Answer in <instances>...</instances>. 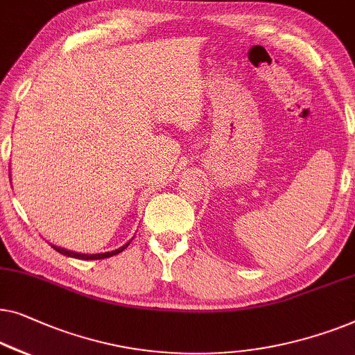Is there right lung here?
I'll list each match as a JSON object with an SVG mask.
<instances>
[{"label": "right lung", "instance_id": "obj_1", "mask_svg": "<svg viewBox=\"0 0 355 355\" xmlns=\"http://www.w3.org/2000/svg\"><path fill=\"white\" fill-rule=\"evenodd\" d=\"M9 175H11V172H9ZM128 243L123 244L119 249H114V251H109V252H99V254H83V252H76V251H71V249H66V248H61V246H54L51 244V248L56 249L59 254H62V256H67V257H73V259H82V261H98V259H106V257H112L116 256V254L122 252L123 249L128 248Z\"/></svg>", "mask_w": 355, "mask_h": 355}]
</instances>
